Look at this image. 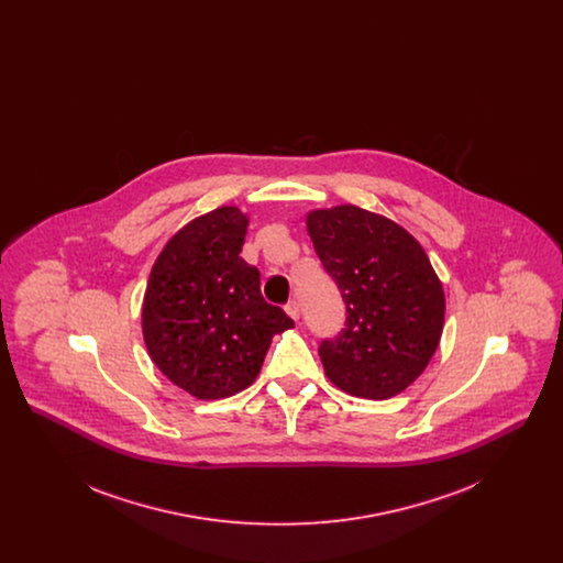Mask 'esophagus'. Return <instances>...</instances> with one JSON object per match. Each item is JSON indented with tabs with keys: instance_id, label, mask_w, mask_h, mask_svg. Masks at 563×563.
I'll list each match as a JSON object with an SVG mask.
<instances>
[{
	"instance_id": "obj_1",
	"label": "esophagus",
	"mask_w": 563,
	"mask_h": 563,
	"mask_svg": "<svg viewBox=\"0 0 563 563\" xmlns=\"http://www.w3.org/2000/svg\"><path fill=\"white\" fill-rule=\"evenodd\" d=\"M285 312H287L294 321H297V319H299V303H297L295 299H291V301L285 306Z\"/></svg>"
}]
</instances>
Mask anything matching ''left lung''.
Listing matches in <instances>:
<instances>
[{
	"mask_svg": "<svg viewBox=\"0 0 563 563\" xmlns=\"http://www.w3.org/2000/svg\"><path fill=\"white\" fill-rule=\"evenodd\" d=\"M306 223L346 303L344 329L319 346L324 374L352 397L399 395L427 369L443 331V287L424 249L352 205L312 211Z\"/></svg>",
	"mask_w": 563,
	"mask_h": 563,
	"instance_id": "8db88e82",
	"label": "left lung"
}]
</instances>
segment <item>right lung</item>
<instances>
[{
	"label": "right lung",
	"instance_id": "right-lung-1",
	"mask_svg": "<svg viewBox=\"0 0 563 563\" xmlns=\"http://www.w3.org/2000/svg\"><path fill=\"white\" fill-rule=\"evenodd\" d=\"M246 217L221 207L162 249L143 299V338L156 367L196 399H225L260 374L269 342L291 329L241 257Z\"/></svg>",
	"mask_w": 563,
	"mask_h": 563
}]
</instances>
